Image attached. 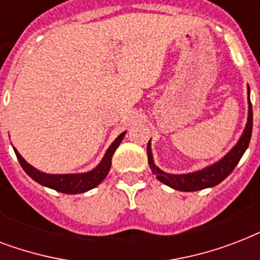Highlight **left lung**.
Masks as SVG:
<instances>
[{
    "mask_svg": "<svg viewBox=\"0 0 260 260\" xmlns=\"http://www.w3.org/2000/svg\"><path fill=\"white\" fill-rule=\"evenodd\" d=\"M251 134H252V105L250 100V89H248V118H247L246 128L244 132L239 139L238 144L228 152V154L214 163L212 166H208L202 170L194 171L189 174H169L162 171L155 166L152 152H151V144L148 142L147 146V156H148V165H150L152 173L156 175L159 181L163 182L165 185L170 186L173 189L179 191H197V190L206 189V187H213L218 185L220 182L224 181L230 175L239 160L242 159L243 154L246 152L247 147L250 144Z\"/></svg>",
    "mask_w": 260,
    "mask_h": 260,
    "instance_id": "left-lung-1",
    "label": "left lung"
}]
</instances>
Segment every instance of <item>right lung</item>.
I'll return each mask as SVG.
<instances>
[{
    "mask_svg": "<svg viewBox=\"0 0 260 260\" xmlns=\"http://www.w3.org/2000/svg\"><path fill=\"white\" fill-rule=\"evenodd\" d=\"M125 132H122L120 136H118L112 146L108 148L105 156L102 158L101 163L98 165L95 169H93L89 173H82V174H46L39 171L38 169H35L34 166H30L29 163H26L24 160L21 155L18 154V151L14 148V152H16V156H17L18 162L21 165V167L24 169L28 175H29L34 181H36L38 183L43 186H47L50 189H54L56 191H60V193L66 194H78V193H85L87 190L93 189L95 186H98L101 183L105 177L108 175L110 170V166H112V156H113L114 151L120 146L122 138H124Z\"/></svg>",
    "mask_w": 260,
    "mask_h": 260,
    "instance_id": "add662e5",
    "label": "right lung"
}]
</instances>
